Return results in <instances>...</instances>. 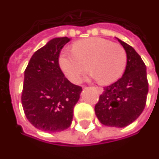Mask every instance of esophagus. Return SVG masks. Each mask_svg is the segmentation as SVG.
Wrapping results in <instances>:
<instances>
[{"label":"esophagus","instance_id":"esophagus-1","mask_svg":"<svg viewBox=\"0 0 159 159\" xmlns=\"http://www.w3.org/2000/svg\"><path fill=\"white\" fill-rule=\"evenodd\" d=\"M95 90L98 92L99 94H102L103 92V89L102 87H95Z\"/></svg>","mask_w":159,"mask_h":159}]
</instances>
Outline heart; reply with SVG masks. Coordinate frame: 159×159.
Returning a JSON list of instances; mask_svg holds the SVG:
<instances>
[{
    "instance_id": "b5f03b06",
    "label": "heart",
    "mask_w": 159,
    "mask_h": 159,
    "mask_svg": "<svg viewBox=\"0 0 159 159\" xmlns=\"http://www.w3.org/2000/svg\"><path fill=\"white\" fill-rule=\"evenodd\" d=\"M126 62V52L122 45L99 37L77 41L72 50L64 49L58 57L61 70L74 83L79 82L89 66L92 78L101 84H110L121 76Z\"/></svg>"
}]
</instances>
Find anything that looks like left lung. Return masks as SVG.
Returning a JSON list of instances; mask_svg holds the SVG:
<instances>
[{
	"instance_id": "1",
	"label": "left lung",
	"mask_w": 159,
	"mask_h": 159,
	"mask_svg": "<svg viewBox=\"0 0 159 159\" xmlns=\"http://www.w3.org/2000/svg\"><path fill=\"white\" fill-rule=\"evenodd\" d=\"M117 39L126 52V70L121 78L104 88L95 112L103 125L125 127L133 123L144 110L148 82L146 67L140 56L131 45Z\"/></svg>"
}]
</instances>
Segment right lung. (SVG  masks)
<instances>
[{"instance_id":"1","label":"right lung","mask_w":159,"mask_h":159,"mask_svg":"<svg viewBox=\"0 0 159 159\" xmlns=\"http://www.w3.org/2000/svg\"><path fill=\"white\" fill-rule=\"evenodd\" d=\"M70 38H54L33 54L24 75L21 102L25 116L38 129L61 132L71 125L82 88L61 70L58 57Z\"/></svg>"}]
</instances>
